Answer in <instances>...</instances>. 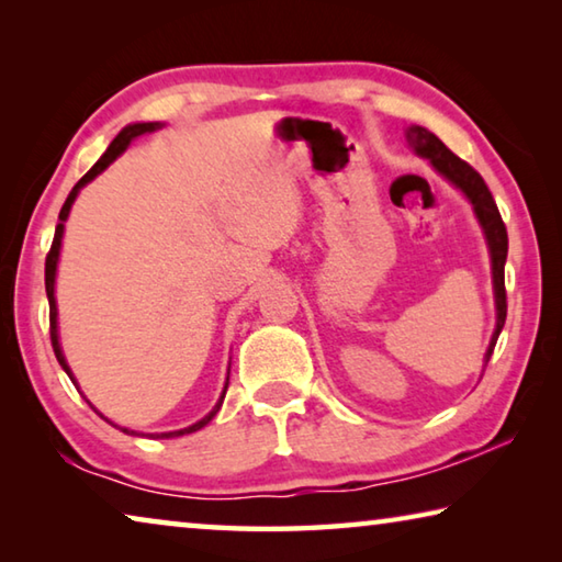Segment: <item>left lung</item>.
<instances>
[{"instance_id": "left-lung-1", "label": "left lung", "mask_w": 562, "mask_h": 562, "mask_svg": "<svg viewBox=\"0 0 562 562\" xmlns=\"http://www.w3.org/2000/svg\"><path fill=\"white\" fill-rule=\"evenodd\" d=\"M406 140L414 146L418 156L429 158L431 166L439 170L441 176L451 180L453 186H459L465 198L473 203V211L479 215V221L486 231V240L491 247V260H493V290H496V310H498V322H496V331H493L491 347L486 361L493 355V347H496L498 335L503 325H506V255H508V233H506V223L498 213V205L493 201L491 190L486 186V180L481 178L479 170H473L465 160H461L456 154H451L439 138L434 136L422 126H412L406 131Z\"/></svg>"}]
</instances>
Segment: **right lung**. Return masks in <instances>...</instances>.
Segmentation results:
<instances>
[{"mask_svg": "<svg viewBox=\"0 0 562 562\" xmlns=\"http://www.w3.org/2000/svg\"><path fill=\"white\" fill-rule=\"evenodd\" d=\"M158 128V123H133V126H126L123 128L116 138L111 140V146L106 148V154H103L99 160H97V166H93L87 176H83L79 183H76L74 188H71V193H69V198H66V203L61 205V213H59V225H56V233H54V240H52V247H49V255H46V268H44V282H46V297H49V335H52V347H54V355H56V359H59V364L64 367V372L71 376V369H69V364H66V359H64V355H61V347H59V335H56V300H54V278H56V262H59V247H61V235H64V221L66 217H69V211H71V203H74V198H76V193H79V190L89 183V180H93L97 178L101 170H106L113 160H116L123 150H126V146L131 144L133 138L136 136H144V133H150V131H156ZM71 382H74V376H71ZM76 384V382H74ZM227 389V386H225ZM221 404H223V398L221 402H217V406H215V412L217 408H221ZM215 412H211L207 414L205 418H201V422L198 424H193V426H188V429H180V431H170V434H150V436H164V439H170V436H183V434H193V431H198V429H203V426L211 422V418L215 416ZM126 434H133V431H128V429H123Z\"/></svg>", "mask_w": 562, "mask_h": 562, "instance_id": "right-lung-1", "label": "right lung"}]
</instances>
